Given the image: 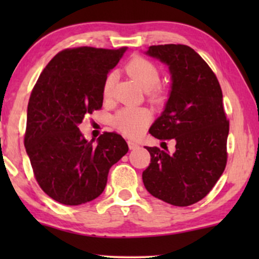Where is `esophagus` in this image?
I'll use <instances>...</instances> for the list:
<instances>
[{
  "instance_id": "1",
  "label": "esophagus",
  "mask_w": 259,
  "mask_h": 259,
  "mask_svg": "<svg viewBox=\"0 0 259 259\" xmlns=\"http://www.w3.org/2000/svg\"><path fill=\"white\" fill-rule=\"evenodd\" d=\"M127 146H129L130 150H135V148L139 147V144H138V142L129 140V141H127Z\"/></svg>"
}]
</instances>
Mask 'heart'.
Returning a JSON list of instances; mask_svg holds the SVG:
<instances>
[{"label": "heart", "instance_id": "obj_1", "mask_svg": "<svg viewBox=\"0 0 259 259\" xmlns=\"http://www.w3.org/2000/svg\"><path fill=\"white\" fill-rule=\"evenodd\" d=\"M126 73L147 91L148 100L156 105H160L165 101L167 94L163 88L158 85L160 74L158 68L152 62L144 57H136L132 59L126 65ZM114 75L108 74L103 82V96L109 99L113 92ZM151 119V113L145 108H133L125 107L121 108L113 115L112 125L126 136H138L142 133L145 126Z\"/></svg>", "mask_w": 259, "mask_h": 259}]
</instances>
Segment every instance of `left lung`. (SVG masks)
<instances>
[{
  "mask_svg": "<svg viewBox=\"0 0 259 259\" xmlns=\"http://www.w3.org/2000/svg\"><path fill=\"white\" fill-rule=\"evenodd\" d=\"M146 55L169 67L171 90L160 117L150 127L159 140L175 141V152L146 147L150 165L142 173L146 190L179 207L209 194L227 165L229 120L215 74L186 45L150 46Z\"/></svg>",
  "mask_w": 259,
  "mask_h": 259,
  "instance_id": "left-lung-1",
  "label": "left lung"
}]
</instances>
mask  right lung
<instances>
[{
	"mask_svg": "<svg viewBox=\"0 0 259 259\" xmlns=\"http://www.w3.org/2000/svg\"><path fill=\"white\" fill-rule=\"evenodd\" d=\"M126 49L75 47L58 52L32 89L24 145L45 194L78 206L102 194L108 171L129 150L119 134L103 133L97 145L78 125L101 109L103 82Z\"/></svg>",
	"mask_w": 259,
	"mask_h": 259,
	"instance_id": "right-lung-1",
	"label": "right lung"
}]
</instances>
